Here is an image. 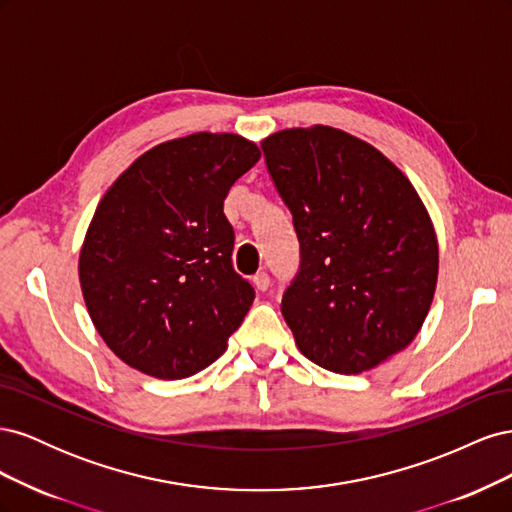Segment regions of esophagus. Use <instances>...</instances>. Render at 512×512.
Returning a JSON list of instances; mask_svg holds the SVG:
<instances>
[{"label":"esophagus","instance_id":"obj_1","mask_svg":"<svg viewBox=\"0 0 512 512\" xmlns=\"http://www.w3.org/2000/svg\"><path fill=\"white\" fill-rule=\"evenodd\" d=\"M254 286L260 290V292H265L267 288H269V284H271V277H269V273L267 271H258L256 275H254Z\"/></svg>","mask_w":512,"mask_h":512}]
</instances>
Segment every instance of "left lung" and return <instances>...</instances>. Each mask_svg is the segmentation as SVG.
Segmentation results:
<instances>
[{
	"label": "left lung",
	"mask_w": 512,
	"mask_h": 512,
	"mask_svg": "<svg viewBox=\"0 0 512 512\" xmlns=\"http://www.w3.org/2000/svg\"><path fill=\"white\" fill-rule=\"evenodd\" d=\"M260 147L301 247L282 297L299 350L335 374L374 369L416 337L436 290L425 205L393 162L342 130H282Z\"/></svg>",
	"instance_id": "8db88e82"
}]
</instances>
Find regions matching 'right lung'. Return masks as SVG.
<instances>
[{
  "label": "right lung",
  "instance_id": "1",
  "mask_svg": "<svg viewBox=\"0 0 512 512\" xmlns=\"http://www.w3.org/2000/svg\"><path fill=\"white\" fill-rule=\"evenodd\" d=\"M260 158L198 132L143 153L104 194L79 260L87 312L123 363L188 378L226 350L256 292L232 269L224 198Z\"/></svg>",
  "mask_w": 512,
  "mask_h": 512
}]
</instances>
